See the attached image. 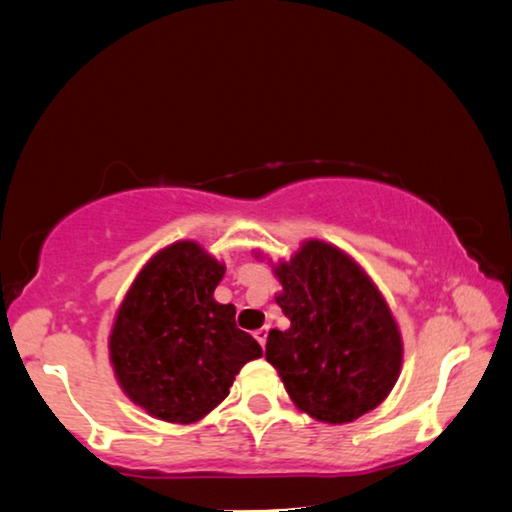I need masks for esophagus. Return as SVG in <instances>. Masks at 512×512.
I'll return each mask as SVG.
<instances>
[{
    "instance_id": "34e87169",
    "label": "esophagus",
    "mask_w": 512,
    "mask_h": 512,
    "mask_svg": "<svg viewBox=\"0 0 512 512\" xmlns=\"http://www.w3.org/2000/svg\"><path fill=\"white\" fill-rule=\"evenodd\" d=\"M253 336L257 339V343L264 348V345H266V336H268V329H266V327H259V329H255Z\"/></svg>"
}]
</instances>
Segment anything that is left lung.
<instances>
[{"instance_id":"1","label":"left lung","mask_w":512,"mask_h":512,"mask_svg":"<svg viewBox=\"0 0 512 512\" xmlns=\"http://www.w3.org/2000/svg\"><path fill=\"white\" fill-rule=\"evenodd\" d=\"M275 273L291 327L271 329L266 359L298 409L341 424L384 402L400 375L402 339L368 275L323 241H307Z\"/></svg>"}]
</instances>
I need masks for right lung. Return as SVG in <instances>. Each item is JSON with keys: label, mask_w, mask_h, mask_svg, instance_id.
<instances>
[{"label": "right lung", "mask_w": 512, "mask_h": 512, "mask_svg": "<svg viewBox=\"0 0 512 512\" xmlns=\"http://www.w3.org/2000/svg\"><path fill=\"white\" fill-rule=\"evenodd\" d=\"M225 268L194 241H178L137 275L110 334L124 393L153 418L196 422L230 393L241 366L262 357L212 296Z\"/></svg>", "instance_id": "add662e5"}]
</instances>
